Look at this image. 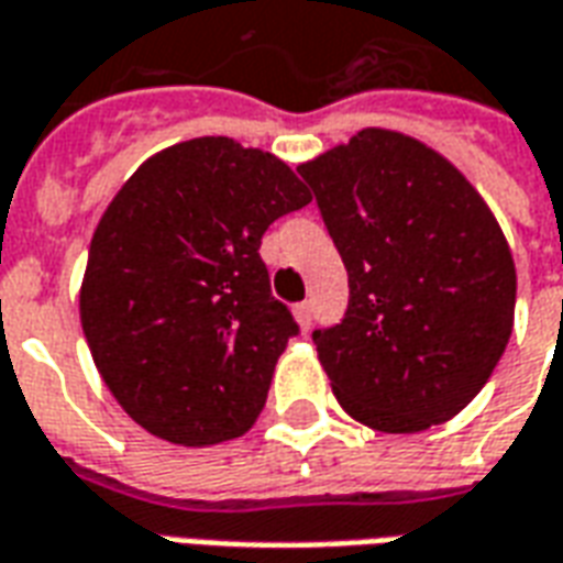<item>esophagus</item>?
<instances>
[{
	"instance_id": "1",
	"label": "esophagus",
	"mask_w": 563,
	"mask_h": 563,
	"mask_svg": "<svg viewBox=\"0 0 563 563\" xmlns=\"http://www.w3.org/2000/svg\"><path fill=\"white\" fill-rule=\"evenodd\" d=\"M294 318H297V323L302 327V330H309V327H311V306H309V302H299V306H294Z\"/></svg>"
}]
</instances>
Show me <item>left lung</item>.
<instances>
[{"mask_svg": "<svg viewBox=\"0 0 563 563\" xmlns=\"http://www.w3.org/2000/svg\"><path fill=\"white\" fill-rule=\"evenodd\" d=\"M347 269V311L314 330L344 413L375 432L453 420L486 387L516 314L495 212L441 152L363 129L297 167Z\"/></svg>", "mask_w": 563, "mask_h": 563, "instance_id": "obj_1", "label": "left lung"}]
</instances>
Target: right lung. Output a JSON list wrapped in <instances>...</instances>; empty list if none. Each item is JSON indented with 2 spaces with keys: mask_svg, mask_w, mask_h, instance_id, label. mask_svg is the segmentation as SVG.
Returning <instances> with one entry per match:
<instances>
[{
  "mask_svg": "<svg viewBox=\"0 0 563 563\" xmlns=\"http://www.w3.org/2000/svg\"><path fill=\"white\" fill-rule=\"evenodd\" d=\"M306 203L278 155L233 137L155 152L110 200L80 323L101 380L146 432L212 446L252 429L297 332L269 290L261 236Z\"/></svg>",
  "mask_w": 563,
  "mask_h": 563,
  "instance_id": "add662e5",
  "label": "right lung"
}]
</instances>
